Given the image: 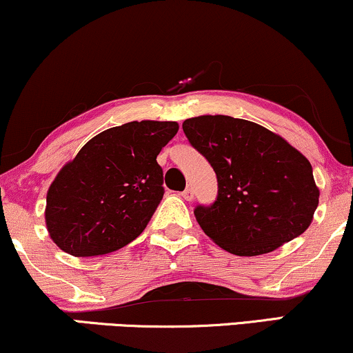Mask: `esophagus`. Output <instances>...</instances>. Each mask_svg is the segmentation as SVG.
<instances>
[{"instance_id":"obj_1","label":"esophagus","mask_w":353,"mask_h":353,"mask_svg":"<svg viewBox=\"0 0 353 353\" xmlns=\"http://www.w3.org/2000/svg\"><path fill=\"white\" fill-rule=\"evenodd\" d=\"M181 196H183V199H186V201H191V199L194 198V193H193V190L191 188H186L183 193H181Z\"/></svg>"}]
</instances>
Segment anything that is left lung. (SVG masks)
<instances>
[{"label":"left lung","instance_id":"obj_1","mask_svg":"<svg viewBox=\"0 0 353 353\" xmlns=\"http://www.w3.org/2000/svg\"><path fill=\"white\" fill-rule=\"evenodd\" d=\"M183 132L216 172V201L199 204L194 216L217 245L234 255H262L310 228L319 188L310 160L285 139L223 114L186 119Z\"/></svg>","mask_w":353,"mask_h":353}]
</instances>
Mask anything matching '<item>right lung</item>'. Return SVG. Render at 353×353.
<instances>
[{
  "label": "right lung",
  "instance_id": "right-lung-1",
  "mask_svg": "<svg viewBox=\"0 0 353 353\" xmlns=\"http://www.w3.org/2000/svg\"><path fill=\"white\" fill-rule=\"evenodd\" d=\"M176 132L175 121H132L86 142L47 191L46 224L57 247L97 256L141 236L163 198L157 155Z\"/></svg>",
  "mask_w": 353,
  "mask_h": 353
}]
</instances>
